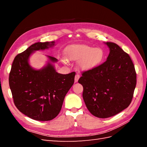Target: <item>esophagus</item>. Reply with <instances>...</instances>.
Instances as JSON below:
<instances>
[{
    "mask_svg": "<svg viewBox=\"0 0 147 147\" xmlns=\"http://www.w3.org/2000/svg\"><path fill=\"white\" fill-rule=\"evenodd\" d=\"M80 76L79 74H77L75 75V82H77L78 80H79V78H80Z\"/></svg>",
    "mask_w": 147,
    "mask_h": 147,
    "instance_id": "34e87169",
    "label": "esophagus"
}]
</instances>
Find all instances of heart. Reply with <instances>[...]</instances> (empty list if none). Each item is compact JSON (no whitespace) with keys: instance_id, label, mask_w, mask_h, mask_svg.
I'll return each mask as SVG.
<instances>
[{"instance_id":"b5f03b06","label":"heart","mask_w":147,"mask_h":147,"mask_svg":"<svg viewBox=\"0 0 147 147\" xmlns=\"http://www.w3.org/2000/svg\"><path fill=\"white\" fill-rule=\"evenodd\" d=\"M65 54L70 60L80 61L79 66L84 70L91 69L99 65L105 56L102 48H93L86 45H70L67 48Z\"/></svg>"}]
</instances>
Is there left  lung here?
<instances>
[{"label":"left lung","mask_w":147,"mask_h":147,"mask_svg":"<svg viewBox=\"0 0 147 147\" xmlns=\"http://www.w3.org/2000/svg\"><path fill=\"white\" fill-rule=\"evenodd\" d=\"M110 48L104 63L84 71L78 83L83 87V98L94 116L106 118L130 105L136 86V72L127 53L117 44L105 43Z\"/></svg>","instance_id":"obj_1"}]
</instances>
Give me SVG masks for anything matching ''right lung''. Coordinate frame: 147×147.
<instances>
[{"instance_id":"1","label":"right lung","mask_w":147,"mask_h":147,"mask_svg":"<svg viewBox=\"0 0 147 147\" xmlns=\"http://www.w3.org/2000/svg\"><path fill=\"white\" fill-rule=\"evenodd\" d=\"M55 45V42H37L16 56L9 74V85L16 108L37 121H50L57 116L64 97L74 83L75 72L58 74L50 63L41 70L32 69L28 63L34 51ZM52 62L56 58L48 56Z\"/></svg>"}]
</instances>
